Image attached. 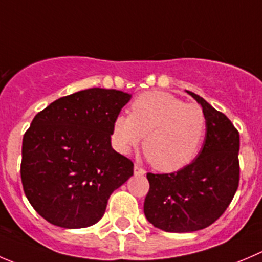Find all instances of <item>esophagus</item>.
<instances>
[{
    "mask_svg": "<svg viewBox=\"0 0 262 262\" xmlns=\"http://www.w3.org/2000/svg\"><path fill=\"white\" fill-rule=\"evenodd\" d=\"M134 174H136V175H144V174H146V170L142 169L139 165L136 164V165H134Z\"/></svg>",
    "mask_w": 262,
    "mask_h": 262,
    "instance_id": "1",
    "label": "esophagus"
}]
</instances>
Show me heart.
Wrapping results in <instances>:
<instances>
[{
  "instance_id": "b5f03b06",
  "label": "heart",
  "mask_w": 262,
  "mask_h": 262,
  "mask_svg": "<svg viewBox=\"0 0 262 262\" xmlns=\"http://www.w3.org/2000/svg\"><path fill=\"white\" fill-rule=\"evenodd\" d=\"M206 132V116L197 103H185L171 93L146 92L130 105V115L114 119L113 143L128 155L139 146L160 171L172 172L189 165L199 154Z\"/></svg>"
}]
</instances>
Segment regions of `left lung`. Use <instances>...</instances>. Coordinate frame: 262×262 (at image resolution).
<instances>
[{"instance_id":"obj_1","label":"left lung","mask_w":262,"mask_h":262,"mask_svg":"<svg viewBox=\"0 0 262 262\" xmlns=\"http://www.w3.org/2000/svg\"><path fill=\"white\" fill-rule=\"evenodd\" d=\"M206 116L202 149L192 164L171 174H147L144 215L170 233L201 230L216 222L232 202L239 182V133L223 113L187 91Z\"/></svg>"}]
</instances>
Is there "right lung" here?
Returning <instances> with one entry per match:
<instances>
[{
    "instance_id": "right-lung-1",
    "label": "right lung",
    "mask_w": 262,
    "mask_h": 262,
    "mask_svg": "<svg viewBox=\"0 0 262 262\" xmlns=\"http://www.w3.org/2000/svg\"><path fill=\"white\" fill-rule=\"evenodd\" d=\"M132 95L90 88L53 101L33 119L21 148V183L48 223L87 228L105 214L111 193L133 175V162L111 146L114 119Z\"/></svg>"
}]
</instances>
